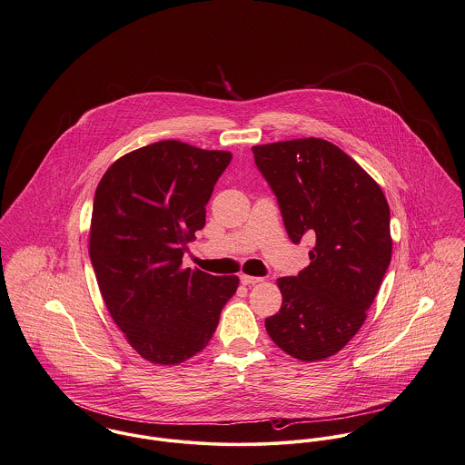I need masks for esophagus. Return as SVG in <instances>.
I'll use <instances>...</instances> for the list:
<instances>
[{
  "label": "esophagus",
  "mask_w": 465,
  "mask_h": 465,
  "mask_svg": "<svg viewBox=\"0 0 465 465\" xmlns=\"http://www.w3.org/2000/svg\"><path fill=\"white\" fill-rule=\"evenodd\" d=\"M262 281H263V279H262V277H252V275H246V273H242V275H241V282H242V284H256V282H262Z\"/></svg>",
  "instance_id": "esophagus-1"
}]
</instances>
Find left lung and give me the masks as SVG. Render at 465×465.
<instances>
[{
	"mask_svg": "<svg viewBox=\"0 0 465 465\" xmlns=\"http://www.w3.org/2000/svg\"><path fill=\"white\" fill-rule=\"evenodd\" d=\"M252 154L292 242L314 239L311 263L277 279L282 305L265 328L284 353L323 360L353 339L378 295L391 260L388 202L355 160L323 138L254 145Z\"/></svg>",
	"mask_w": 465,
	"mask_h": 465,
	"instance_id": "1",
	"label": "left lung"
}]
</instances>
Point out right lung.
I'll use <instances>...</instances> for the list:
<instances>
[{
	"label": "right lung",
	"instance_id": "add662e5",
	"mask_svg": "<svg viewBox=\"0 0 465 465\" xmlns=\"http://www.w3.org/2000/svg\"><path fill=\"white\" fill-rule=\"evenodd\" d=\"M230 162L226 151L162 140L119 158L94 193L89 256L102 297L132 348L153 363L202 351L237 292V275L183 269Z\"/></svg>",
	"mask_w": 465,
	"mask_h": 465
}]
</instances>
